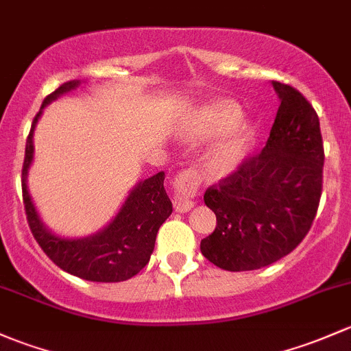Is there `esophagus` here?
Segmentation results:
<instances>
[{
	"label": "esophagus",
	"instance_id": "34e87169",
	"mask_svg": "<svg viewBox=\"0 0 351 351\" xmlns=\"http://www.w3.org/2000/svg\"><path fill=\"white\" fill-rule=\"evenodd\" d=\"M173 188L176 191L175 198H173L175 210L176 212H188L195 205V197H197L198 188H200V175L193 168L183 169L176 175Z\"/></svg>",
	"mask_w": 351,
	"mask_h": 351
}]
</instances>
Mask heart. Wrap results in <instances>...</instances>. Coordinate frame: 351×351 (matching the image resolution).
<instances>
[{"label":"heart","instance_id":"1","mask_svg":"<svg viewBox=\"0 0 351 351\" xmlns=\"http://www.w3.org/2000/svg\"><path fill=\"white\" fill-rule=\"evenodd\" d=\"M239 116L237 106L228 101H212L200 106L183 126V136L193 143L213 138L205 154V168L210 175L225 176L242 161L252 128Z\"/></svg>","mask_w":351,"mask_h":351}]
</instances>
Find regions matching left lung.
I'll return each instance as SVG.
<instances>
[{"label": "left lung", "instance_id": "obj_1", "mask_svg": "<svg viewBox=\"0 0 351 351\" xmlns=\"http://www.w3.org/2000/svg\"><path fill=\"white\" fill-rule=\"evenodd\" d=\"M272 86L281 104L263 151L204 195L217 227L200 249L225 271H254L293 252L318 212L324 163L318 114L294 87Z\"/></svg>", "mask_w": 351, "mask_h": 351}]
</instances>
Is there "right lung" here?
<instances>
[{
    "instance_id": "1",
    "label": "right lung",
    "mask_w": 351,
    "mask_h": 351,
    "mask_svg": "<svg viewBox=\"0 0 351 351\" xmlns=\"http://www.w3.org/2000/svg\"><path fill=\"white\" fill-rule=\"evenodd\" d=\"M79 84V80L62 84L57 90L47 95L42 109ZM42 109L29 129L21 169L23 205L33 237L53 264L69 274L94 282H119L131 279L149 263L158 230L173 212L171 200L165 190V173L160 171L145 182H139L104 230L86 239H64L51 234L40 220L27 190L28 168L33 160V129Z\"/></svg>"
}]
</instances>
